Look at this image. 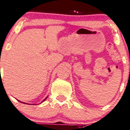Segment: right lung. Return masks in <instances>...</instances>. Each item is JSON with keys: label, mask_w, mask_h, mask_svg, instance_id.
Masks as SVG:
<instances>
[{"label": "right lung", "mask_w": 130, "mask_h": 130, "mask_svg": "<svg viewBox=\"0 0 130 130\" xmlns=\"http://www.w3.org/2000/svg\"><path fill=\"white\" fill-rule=\"evenodd\" d=\"M47 99V98H45V99H44V101H45V99ZM43 101H42V102H43ZM23 103H24V102H23Z\"/></svg>", "instance_id": "right-lung-1"}]
</instances>
